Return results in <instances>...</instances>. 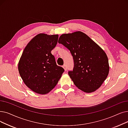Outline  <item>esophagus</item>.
Segmentation results:
<instances>
[{
  "mask_svg": "<svg viewBox=\"0 0 128 128\" xmlns=\"http://www.w3.org/2000/svg\"><path fill=\"white\" fill-rule=\"evenodd\" d=\"M63 68H64V70L66 71V70H67V69H68V68H67V66H66L65 64H64L63 66Z\"/></svg>",
  "mask_w": 128,
  "mask_h": 128,
  "instance_id": "1",
  "label": "esophagus"
}]
</instances>
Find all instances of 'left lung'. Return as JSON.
Wrapping results in <instances>:
<instances>
[{"instance_id": "left-lung-1", "label": "left lung", "mask_w": 128, "mask_h": 128, "mask_svg": "<svg viewBox=\"0 0 128 128\" xmlns=\"http://www.w3.org/2000/svg\"><path fill=\"white\" fill-rule=\"evenodd\" d=\"M58 43L70 51L74 67L68 75L75 85L87 93L102 86L109 72L106 53L85 33L76 31L61 35Z\"/></svg>"}]
</instances>
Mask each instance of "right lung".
<instances>
[{
  "label": "right lung",
  "mask_w": 128,
  "mask_h": 128,
  "mask_svg": "<svg viewBox=\"0 0 128 128\" xmlns=\"http://www.w3.org/2000/svg\"><path fill=\"white\" fill-rule=\"evenodd\" d=\"M58 35L37 34L28 43L18 63L19 74L25 85L36 93L45 95L56 85L64 70L58 66L51 51Z\"/></svg>",
  "instance_id": "1"
}]
</instances>
